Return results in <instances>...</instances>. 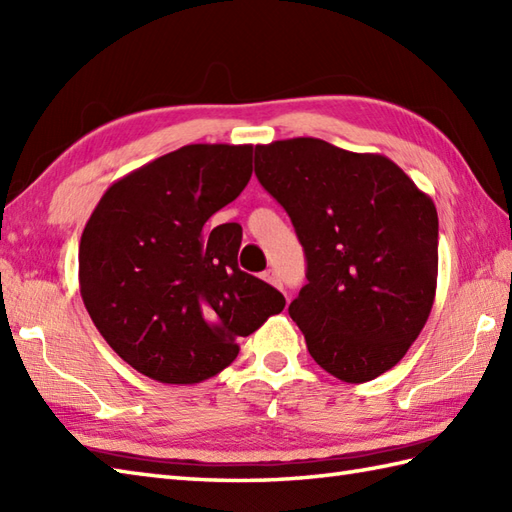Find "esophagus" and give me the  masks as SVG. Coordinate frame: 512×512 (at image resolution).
Returning a JSON list of instances; mask_svg holds the SVG:
<instances>
[{"label":"esophagus","mask_w":512,"mask_h":512,"mask_svg":"<svg viewBox=\"0 0 512 512\" xmlns=\"http://www.w3.org/2000/svg\"><path fill=\"white\" fill-rule=\"evenodd\" d=\"M262 279H264V281H268L270 286L281 288V279H279V275H277V270H275V268H268V270H264Z\"/></svg>","instance_id":"1"}]
</instances>
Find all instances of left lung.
Segmentation results:
<instances>
[{
  "label": "left lung",
  "instance_id": "1",
  "mask_svg": "<svg viewBox=\"0 0 512 512\" xmlns=\"http://www.w3.org/2000/svg\"><path fill=\"white\" fill-rule=\"evenodd\" d=\"M255 173L306 250L308 284L288 314L310 356L343 383L385 374L436 299V204L387 156L321 138L257 145Z\"/></svg>",
  "mask_w": 512,
  "mask_h": 512
}]
</instances>
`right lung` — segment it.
Segmentation results:
<instances>
[{"instance_id":"add662e5","label":"right lung","mask_w":512,"mask_h":512,"mask_svg":"<svg viewBox=\"0 0 512 512\" xmlns=\"http://www.w3.org/2000/svg\"><path fill=\"white\" fill-rule=\"evenodd\" d=\"M253 173V145H187L116 180L79 244L85 308L112 350L158 383L195 385L286 299L237 266L242 226H211Z\"/></svg>"}]
</instances>
